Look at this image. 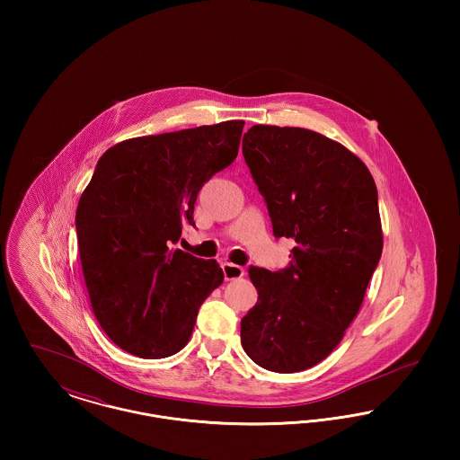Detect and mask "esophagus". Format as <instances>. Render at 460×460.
I'll return each mask as SVG.
<instances>
[{"label":"esophagus","instance_id":"1","mask_svg":"<svg viewBox=\"0 0 460 460\" xmlns=\"http://www.w3.org/2000/svg\"><path fill=\"white\" fill-rule=\"evenodd\" d=\"M222 272L226 281H233V279H240L244 276V269L236 265V263L224 262L222 263Z\"/></svg>","mask_w":460,"mask_h":460}]
</instances>
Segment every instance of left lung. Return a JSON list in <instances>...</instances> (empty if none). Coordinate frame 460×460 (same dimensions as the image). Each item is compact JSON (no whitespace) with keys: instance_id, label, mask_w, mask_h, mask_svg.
Masks as SVG:
<instances>
[{"instance_id":"left-lung-1","label":"left lung","mask_w":460,"mask_h":460,"mask_svg":"<svg viewBox=\"0 0 460 460\" xmlns=\"http://www.w3.org/2000/svg\"><path fill=\"white\" fill-rule=\"evenodd\" d=\"M243 156L274 236L296 244L278 272L250 267L259 300L241 345L267 371H305L338 347L381 259L376 182L343 145L302 128L253 126Z\"/></svg>"}]
</instances>
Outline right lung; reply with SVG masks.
<instances>
[{"instance_id": "1", "label": "right lung", "mask_w": 460, "mask_h": 460, "mask_svg": "<svg viewBox=\"0 0 460 460\" xmlns=\"http://www.w3.org/2000/svg\"><path fill=\"white\" fill-rule=\"evenodd\" d=\"M243 120L132 137L96 164L75 212L89 300L110 340L141 358L190 341L198 308L224 281L216 261L179 248L201 186L234 162Z\"/></svg>"}]
</instances>
